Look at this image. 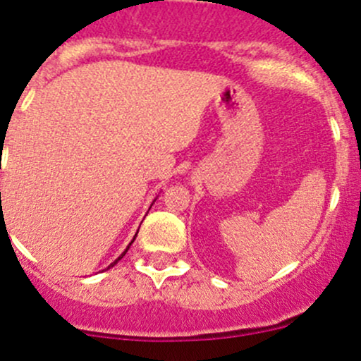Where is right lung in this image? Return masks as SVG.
<instances>
[{
  "label": "right lung",
  "mask_w": 361,
  "mask_h": 361,
  "mask_svg": "<svg viewBox=\"0 0 361 361\" xmlns=\"http://www.w3.org/2000/svg\"><path fill=\"white\" fill-rule=\"evenodd\" d=\"M135 238H136V235H135ZM135 238H133V240H131V244H133V242H135ZM131 244H130V245H131ZM130 245H128V249H130ZM128 249H126V250H124V252H123V254H121V256H119V257H117V259H116V261H114V263L111 264V267H114V264H116V263H117V261H119V259H121V257H123V256H124V254H126V252H128ZM111 267H109V268H111Z\"/></svg>",
  "instance_id": "right-lung-1"
}]
</instances>
